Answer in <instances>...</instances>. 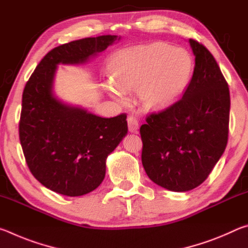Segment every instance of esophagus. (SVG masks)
<instances>
[{
    "label": "esophagus",
    "mask_w": 248,
    "mask_h": 248,
    "mask_svg": "<svg viewBox=\"0 0 248 248\" xmlns=\"http://www.w3.org/2000/svg\"><path fill=\"white\" fill-rule=\"evenodd\" d=\"M128 128L130 132L137 131L138 128H139V121H138L136 117L133 116L128 117Z\"/></svg>",
    "instance_id": "1"
}]
</instances>
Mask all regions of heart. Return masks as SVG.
<instances>
[{
	"label": "heart",
	"instance_id": "heart-1",
	"mask_svg": "<svg viewBox=\"0 0 248 248\" xmlns=\"http://www.w3.org/2000/svg\"><path fill=\"white\" fill-rule=\"evenodd\" d=\"M192 73L194 60L187 50L161 43L140 46L116 54L109 91L123 98L124 91L140 85L139 95L149 107H166L185 94Z\"/></svg>",
	"mask_w": 248,
	"mask_h": 248
}]
</instances>
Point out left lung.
Here are the masks:
<instances>
[{
	"label": "left lung",
	"mask_w": 248,
	"mask_h": 248,
	"mask_svg": "<svg viewBox=\"0 0 248 248\" xmlns=\"http://www.w3.org/2000/svg\"><path fill=\"white\" fill-rule=\"evenodd\" d=\"M195 54L191 81L183 97L146 117L140 134L142 164L158 186L188 191L202 184L228 144L230 91L211 52L189 39Z\"/></svg>",
	"instance_id": "left-lung-1"
}]
</instances>
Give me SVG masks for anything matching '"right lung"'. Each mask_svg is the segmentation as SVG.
I'll use <instances>...</instances> for the list:
<instances>
[{"label":"right lung","mask_w":248,"mask_h":248,"mask_svg":"<svg viewBox=\"0 0 248 248\" xmlns=\"http://www.w3.org/2000/svg\"><path fill=\"white\" fill-rule=\"evenodd\" d=\"M117 38L90 37L56 47L25 85L18 129L24 156L33 177L58 194L77 197L96 189L128 124L125 114L102 118L60 102L52 92L57 65L85 63Z\"/></svg>","instance_id":"1"}]
</instances>
